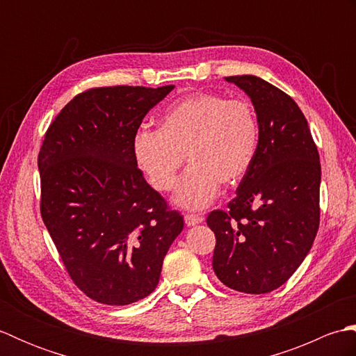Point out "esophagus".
Wrapping results in <instances>:
<instances>
[{"instance_id":"obj_1","label":"esophagus","mask_w":356,"mask_h":356,"mask_svg":"<svg viewBox=\"0 0 356 356\" xmlns=\"http://www.w3.org/2000/svg\"><path fill=\"white\" fill-rule=\"evenodd\" d=\"M184 218H185L186 226H195V225H199V223L205 220V218H203L202 216H195V214H185Z\"/></svg>"}]
</instances>
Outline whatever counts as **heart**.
<instances>
[{
  "label": "heart",
  "instance_id": "heart-1",
  "mask_svg": "<svg viewBox=\"0 0 356 356\" xmlns=\"http://www.w3.org/2000/svg\"><path fill=\"white\" fill-rule=\"evenodd\" d=\"M259 118L251 102L218 93H197L170 105L159 130L134 134L133 154L157 191H171L185 154L190 168L174 194L185 209H202L213 202L220 184L245 179L257 157Z\"/></svg>",
  "mask_w": 356,
  "mask_h": 356
}]
</instances>
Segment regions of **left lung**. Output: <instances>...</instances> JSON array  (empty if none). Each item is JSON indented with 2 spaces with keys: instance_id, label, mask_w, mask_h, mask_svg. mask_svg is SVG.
I'll list each match as a JSON object with an SVG mask.
<instances>
[{
  "instance_id": "1",
  "label": "left lung",
  "mask_w": 356,
  "mask_h": 356,
  "mask_svg": "<svg viewBox=\"0 0 356 356\" xmlns=\"http://www.w3.org/2000/svg\"><path fill=\"white\" fill-rule=\"evenodd\" d=\"M225 79L251 97L260 142L228 209L207 218L216 234L213 269L234 291L268 293L289 280L312 248L320 225V156L291 96L252 74Z\"/></svg>"
}]
</instances>
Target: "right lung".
Instances as JSON below:
<instances>
[{
	"instance_id": "1",
	"label": "right lung",
	"mask_w": 356,
	"mask_h": 356,
	"mask_svg": "<svg viewBox=\"0 0 356 356\" xmlns=\"http://www.w3.org/2000/svg\"><path fill=\"white\" fill-rule=\"evenodd\" d=\"M172 88L87 90L55 118L38 154L45 228L74 284L97 303L148 297L184 229L133 154L142 119Z\"/></svg>"
}]
</instances>
